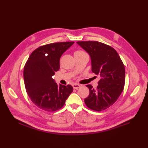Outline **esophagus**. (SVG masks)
<instances>
[{
  "mask_svg": "<svg viewBox=\"0 0 148 148\" xmlns=\"http://www.w3.org/2000/svg\"><path fill=\"white\" fill-rule=\"evenodd\" d=\"M72 87H73L74 89H78L79 88H80V85L79 84H72Z\"/></svg>",
  "mask_w": 148,
  "mask_h": 148,
  "instance_id": "esophagus-1",
  "label": "esophagus"
}]
</instances>
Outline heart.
Wrapping results in <instances>:
<instances>
[{
	"label": "heart",
	"mask_w": 148,
	"mask_h": 148,
	"mask_svg": "<svg viewBox=\"0 0 148 148\" xmlns=\"http://www.w3.org/2000/svg\"><path fill=\"white\" fill-rule=\"evenodd\" d=\"M84 53V51H81V50H77V51L74 52V54H77V53Z\"/></svg>",
	"instance_id": "b5f03b06"
}]
</instances>
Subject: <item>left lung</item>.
Returning <instances> with one entry per match:
<instances>
[{
	"mask_svg": "<svg viewBox=\"0 0 148 148\" xmlns=\"http://www.w3.org/2000/svg\"><path fill=\"white\" fill-rule=\"evenodd\" d=\"M77 43L90 55L92 71L100 77L96 90L90 84L86 85L90 94L84 99V103L93 111H103L114 103L123 90L124 64L117 51L106 44L94 40Z\"/></svg>",
	"mask_w": 148,
	"mask_h": 148,
	"instance_id": "obj_1",
	"label": "left lung"
}]
</instances>
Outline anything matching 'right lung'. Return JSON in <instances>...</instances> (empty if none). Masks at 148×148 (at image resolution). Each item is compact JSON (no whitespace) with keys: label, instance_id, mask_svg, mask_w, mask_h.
Wrapping results in <instances>:
<instances>
[{"label":"right lung","instance_id":"1","mask_svg":"<svg viewBox=\"0 0 148 148\" xmlns=\"http://www.w3.org/2000/svg\"><path fill=\"white\" fill-rule=\"evenodd\" d=\"M74 42L48 44L36 49L23 70L25 89L32 102L44 111H58L73 91L70 84L58 86L52 76L60 69V58Z\"/></svg>","mask_w":148,"mask_h":148}]
</instances>
